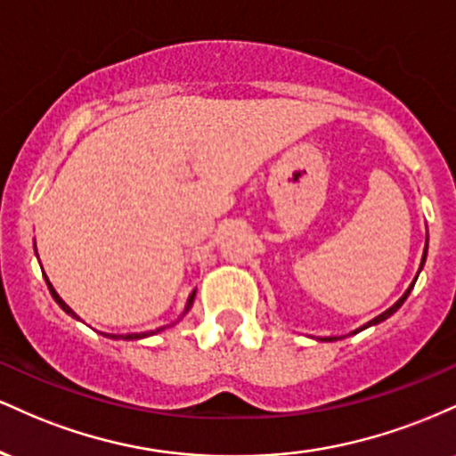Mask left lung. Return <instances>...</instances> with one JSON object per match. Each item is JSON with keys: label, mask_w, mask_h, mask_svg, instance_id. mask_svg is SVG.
<instances>
[{"label": "left lung", "mask_w": 456, "mask_h": 456, "mask_svg": "<svg viewBox=\"0 0 456 456\" xmlns=\"http://www.w3.org/2000/svg\"><path fill=\"white\" fill-rule=\"evenodd\" d=\"M427 248H428V235H427V246H425V253H422V264H420V270H422V265H425V261H427ZM416 279H418V276H416ZM416 279H413V282H411V285H410V289H407V291H405V294H403V296L399 297V300H396V302H395V305H392V306L388 308V311H384V313H381V315H378V317H375V319H370V322H369V323H364V326H362V328L354 330V332H352V334H358V332H360V330H364V328H369V326H378V323H381V322H384V319H388L390 315H395V313H396V311H399V308L403 306V302H405V300H407V296H410V291L413 289V285H416ZM319 341H337V337L319 338Z\"/></svg>", "instance_id": "obj_1"}]
</instances>
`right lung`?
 <instances>
[{
	"mask_svg": "<svg viewBox=\"0 0 456 456\" xmlns=\"http://www.w3.org/2000/svg\"><path fill=\"white\" fill-rule=\"evenodd\" d=\"M34 246H36V244H34ZM45 279H46V276H45ZM46 285H49V291H51V296H53V300L57 302V305H60L61 308H64V311L68 313V315H70V317H75V319H78L77 313L72 311V308L68 306L66 302L61 300L60 296H57V291L53 289V285H51V281H49V279H46ZM192 302H195V291H192V294L188 296L186 308H184V313H182V317L186 315V313H188V308L192 306ZM182 317H180V319H182ZM180 319H177V322H180ZM171 326H174V323H171ZM167 328H169V326H160V328H156V330H150V332H141V334H107V332H101V334H102V337H107V338H124V341H139V338L151 337V334H159V332H162V330H167Z\"/></svg>",
	"mask_w": 456,
	"mask_h": 456,
	"instance_id": "1",
	"label": "right lung"
}]
</instances>
